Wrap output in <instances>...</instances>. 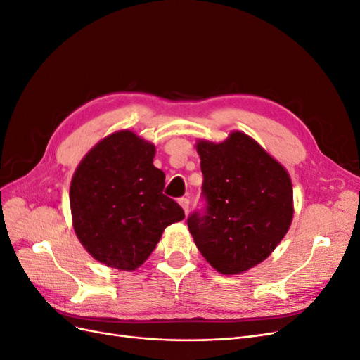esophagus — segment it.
Here are the masks:
<instances>
[{
  "label": "esophagus",
  "instance_id": "esophagus-1",
  "mask_svg": "<svg viewBox=\"0 0 360 360\" xmlns=\"http://www.w3.org/2000/svg\"><path fill=\"white\" fill-rule=\"evenodd\" d=\"M179 204L181 205L183 212L188 214V212H189V200H188V198H180V200H179Z\"/></svg>",
  "mask_w": 360,
  "mask_h": 360
}]
</instances>
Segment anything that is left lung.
<instances>
[{"label":"left lung","mask_w":360,"mask_h":360,"mask_svg":"<svg viewBox=\"0 0 360 360\" xmlns=\"http://www.w3.org/2000/svg\"><path fill=\"white\" fill-rule=\"evenodd\" d=\"M195 147L207 209L189 217V231L213 269L222 275L243 274L274 252L290 230V174L240 130L222 143L198 139Z\"/></svg>","instance_id":"8db88e82"}]
</instances>
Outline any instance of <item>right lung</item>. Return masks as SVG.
<instances>
[{
  "instance_id": "right-lung-1",
  "label": "right lung",
  "mask_w": 360,
  "mask_h": 360,
  "mask_svg": "<svg viewBox=\"0 0 360 360\" xmlns=\"http://www.w3.org/2000/svg\"><path fill=\"white\" fill-rule=\"evenodd\" d=\"M156 147L132 130L101 139L79 162L70 183L76 237L94 259L136 270L162 233L184 219L181 207L162 193L165 174L153 165Z\"/></svg>"
}]
</instances>
